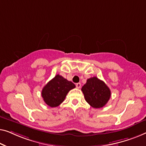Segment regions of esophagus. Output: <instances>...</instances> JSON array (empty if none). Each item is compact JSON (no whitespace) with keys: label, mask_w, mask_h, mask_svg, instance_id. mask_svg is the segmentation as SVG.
Segmentation results:
<instances>
[{"label":"esophagus","mask_w":146,"mask_h":146,"mask_svg":"<svg viewBox=\"0 0 146 146\" xmlns=\"http://www.w3.org/2000/svg\"><path fill=\"white\" fill-rule=\"evenodd\" d=\"M81 87V84L80 83H78L76 84V87H77V89H80Z\"/></svg>","instance_id":"34e87169"}]
</instances>
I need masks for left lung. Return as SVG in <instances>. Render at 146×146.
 Instances as JSON below:
<instances>
[{
	"label": "left lung",
	"instance_id": "1",
	"mask_svg": "<svg viewBox=\"0 0 146 146\" xmlns=\"http://www.w3.org/2000/svg\"><path fill=\"white\" fill-rule=\"evenodd\" d=\"M81 91L86 101L94 108H100L105 106L111 95L108 86L96 77L88 79Z\"/></svg>",
	"mask_w": 146,
	"mask_h": 146
}]
</instances>
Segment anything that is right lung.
<instances>
[{
	"instance_id": "add662e5",
	"label": "right lung",
	"mask_w": 146,
	"mask_h": 146,
	"mask_svg": "<svg viewBox=\"0 0 146 146\" xmlns=\"http://www.w3.org/2000/svg\"><path fill=\"white\" fill-rule=\"evenodd\" d=\"M75 87L72 82L57 75L43 88L42 98L49 106L57 107L63 102L69 91Z\"/></svg>"
}]
</instances>
